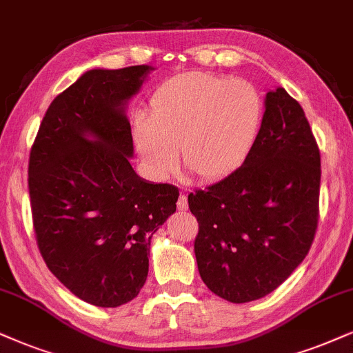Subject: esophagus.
<instances>
[{
	"label": "esophagus",
	"mask_w": 353,
	"mask_h": 353,
	"mask_svg": "<svg viewBox=\"0 0 353 353\" xmlns=\"http://www.w3.org/2000/svg\"><path fill=\"white\" fill-rule=\"evenodd\" d=\"M187 207H189V203H187V195L181 194L179 199H177V208L187 210Z\"/></svg>",
	"instance_id": "34e87169"
}]
</instances>
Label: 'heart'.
Wrapping results in <instances>:
<instances>
[{"label":"heart","mask_w":353,"mask_h":353,"mask_svg":"<svg viewBox=\"0 0 353 353\" xmlns=\"http://www.w3.org/2000/svg\"><path fill=\"white\" fill-rule=\"evenodd\" d=\"M262 115L264 102L252 83L189 73L156 91L150 115H137L133 140L156 176L172 171L179 146L182 166L200 179L213 181L243 163Z\"/></svg>","instance_id":"heart-1"}]
</instances>
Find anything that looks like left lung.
<instances>
[{
	"instance_id": "left-lung-1",
	"label": "left lung",
	"mask_w": 353,
	"mask_h": 353,
	"mask_svg": "<svg viewBox=\"0 0 353 353\" xmlns=\"http://www.w3.org/2000/svg\"><path fill=\"white\" fill-rule=\"evenodd\" d=\"M321 154L300 102L267 92L261 130L241 166L189 194L203 283L231 303L269 295L301 264L319 218Z\"/></svg>"
}]
</instances>
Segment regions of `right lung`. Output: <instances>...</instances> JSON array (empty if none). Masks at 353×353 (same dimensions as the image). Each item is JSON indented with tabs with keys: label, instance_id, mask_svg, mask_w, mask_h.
<instances>
[{
	"label": "right lung",
	"instance_id": "1",
	"mask_svg": "<svg viewBox=\"0 0 353 353\" xmlns=\"http://www.w3.org/2000/svg\"><path fill=\"white\" fill-rule=\"evenodd\" d=\"M151 66L91 70L52 101L29 156V195L48 270L89 305L133 300L148 276L151 236L176 212L179 189L130 164L125 104ZM92 140L89 141L88 138Z\"/></svg>",
	"mask_w": 353,
	"mask_h": 353
}]
</instances>
